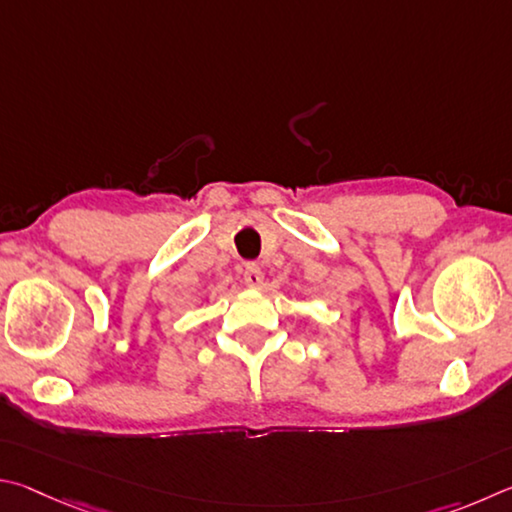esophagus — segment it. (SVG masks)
<instances>
[{
  "label": "esophagus",
  "mask_w": 512,
  "mask_h": 512,
  "mask_svg": "<svg viewBox=\"0 0 512 512\" xmlns=\"http://www.w3.org/2000/svg\"><path fill=\"white\" fill-rule=\"evenodd\" d=\"M242 281H245L249 288H258V285L263 283V270L256 263H247L245 272H242Z\"/></svg>",
  "instance_id": "obj_1"
}]
</instances>
